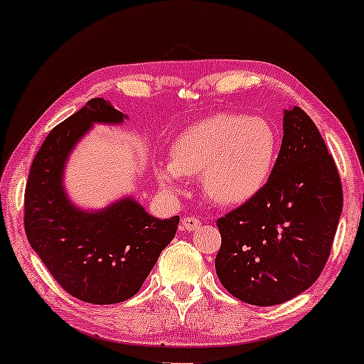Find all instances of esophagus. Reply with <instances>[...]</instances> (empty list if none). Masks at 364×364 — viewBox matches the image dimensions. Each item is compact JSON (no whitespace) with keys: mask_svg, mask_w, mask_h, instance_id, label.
<instances>
[{"mask_svg":"<svg viewBox=\"0 0 364 364\" xmlns=\"http://www.w3.org/2000/svg\"><path fill=\"white\" fill-rule=\"evenodd\" d=\"M200 225H202V223H200V219H196V217H185V219L181 220V229H185V231H195Z\"/></svg>","mask_w":364,"mask_h":364,"instance_id":"1","label":"esophagus"}]
</instances>
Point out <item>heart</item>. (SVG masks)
Instances as JSON below:
<instances>
[{
	"label": "heart",
	"mask_w": 364,
	"mask_h": 364,
	"mask_svg": "<svg viewBox=\"0 0 364 364\" xmlns=\"http://www.w3.org/2000/svg\"><path fill=\"white\" fill-rule=\"evenodd\" d=\"M279 139L272 124L241 112H219L195 121L174 139L171 161L159 162L156 178L179 193L183 176L202 174V188L223 205L248 202L272 174Z\"/></svg>",
	"instance_id": "b5f03b06"
}]
</instances>
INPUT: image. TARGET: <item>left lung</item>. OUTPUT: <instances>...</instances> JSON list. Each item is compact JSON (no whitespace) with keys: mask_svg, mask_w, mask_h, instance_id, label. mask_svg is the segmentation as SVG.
<instances>
[{"mask_svg":"<svg viewBox=\"0 0 364 364\" xmlns=\"http://www.w3.org/2000/svg\"><path fill=\"white\" fill-rule=\"evenodd\" d=\"M282 128L267 185L217 220V277L255 306L281 304L318 279L342 212L339 173L310 116L301 107L286 109Z\"/></svg>","mask_w":364,"mask_h":364,"instance_id":"8db88e82","label":"left lung"}]
</instances>
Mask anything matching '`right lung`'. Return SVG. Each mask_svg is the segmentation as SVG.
I'll return each instance as SVG.
<instances>
[{
  "label": "right lung",
  "instance_id": "obj_1",
  "mask_svg": "<svg viewBox=\"0 0 364 364\" xmlns=\"http://www.w3.org/2000/svg\"><path fill=\"white\" fill-rule=\"evenodd\" d=\"M127 118L111 102L90 99L46 136L25 186L23 224L32 250L63 289L92 304L135 296L179 224L178 215L156 219L132 196L82 210L66 195L63 173L78 140L94 123Z\"/></svg>",
  "mask_w": 364,
  "mask_h": 364
}]
</instances>
